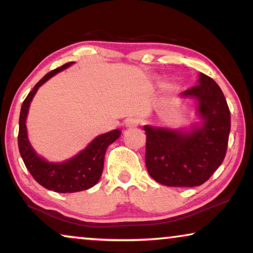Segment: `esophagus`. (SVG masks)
Segmentation results:
<instances>
[{
    "instance_id": "34e87169",
    "label": "esophagus",
    "mask_w": 253,
    "mask_h": 253,
    "mask_svg": "<svg viewBox=\"0 0 253 253\" xmlns=\"http://www.w3.org/2000/svg\"><path fill=\"white\" fill-rule=\"evenodd\" d=\"M139 123H140V121L137 119V117H130V119H127L126 120V126L127 127H136V126H139Z\"/></svg>"
}]
</instances>
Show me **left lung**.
Returning <instances> with one entry per match:
<instances>
[{
  "label": "left lung",
  "instance_id": "8db88e82",
  "mask_svg": "<svg viewBox=\"0 0 253 253\" xmlns=\"http://www.w3.org/2000/svg\"><path fill=\"white\" fill-rule=\"evenodd\" d=\"M199 84L182 96L198 100L203 126L191 132L146 126L145 164L148 174L167 186L192 188L205 183L222 164L230 132V110L219 85L200 74Z\"/></svg>",
  "mask_w": 253,
  "mask_h": 253
}]
</instances>
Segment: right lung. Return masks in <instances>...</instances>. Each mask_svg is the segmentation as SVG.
I'll use <instances>...</instances> for the list:
<instances>
[{"instance_id":"1","label":"right lung","mask_w":253,"mask_h":253,"mask_svg":"<svg viewBox=\"0 0 253 253\" xmlns=\"http://www.w3.org/2000/svg\"><path fill=\"white\" fill-rule=\"evenodd\" d=\"M71 64L72 62H69L43 76L24 100L19 115L18 148L27 170L43 188L61 193L83 191L95 185L101 177L107 148L121 136L120 130H113L110 132L103 133L96 137L77 157L62 164L47 162L42 158L38 157L33 148L31 147L27 139L25 124L30 103L38 88L44 82Z\"/></svg>"}]
</instances>
